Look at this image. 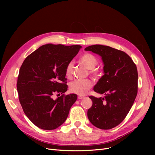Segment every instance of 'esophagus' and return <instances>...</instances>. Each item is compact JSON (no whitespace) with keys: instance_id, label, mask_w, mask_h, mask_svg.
<instances>
[{"instance_id":"obj_1","label":"esophagus","mask_w":155,"mask_h":155,"mask_svg":"<svg viewBox=\"0 0 155 155\" xmlns=\"http://www.w3.org/2000/svg\"><path fill=\"white\" fill-rule=\"evenodd\" d=\"M85 97L84 96H82V95H78V99H84Z\"/></svg>"}]
</instances>
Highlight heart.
<instances>
[{
	"label": "heart",
	"mask_w": 155,
	"mask_h": 155,
	"mask_svg": "<svg viewBox=\"0 0 155 155\" xmlns=\"http://www.w3.org/2000/svg\"><path fill=\"white\" fill-rule=\"evenodd\" d=\"M79 61L84 66L89 70L90 75L95 79H99L102 75V71L95 68L98 64V60L96 57L91 54L86 53L80 56L79 58ZM73 64L72 62H69L64 70V74L68 78H71L73 74ZM92 87V82L91 80H75L72 82L70 85V90L72 93L77 95H82L87 93Z\"/></svg>",
	"instance_id": "b5f03b06"
}]
</instances>
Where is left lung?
<instances>
[{
  "label": "left lung",
  "instance_id": "8db88e82",
  "mask_svg": "<svg viewBox=\"0 0 155 155\" xmlns=\"http://www.w3.org/2000/svg\"><path fill=\"white\" fill-rule=\"evenodd\" d=\"M85 50L99 54L104 64V75L94 91L105 96H89L92 105L87 116L95 127L110 129L123 121L135 101L138 87L136 65L125 52L110 46L95 45Z\"/></svg>",
  "mask_w": 155,
  "mask_h": 155
}]
</instances>
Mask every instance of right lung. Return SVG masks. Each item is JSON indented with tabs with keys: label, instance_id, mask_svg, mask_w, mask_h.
I'll list each match as a JSON object with an SVG mask.
<instances>
[{
	"label": "right lung",
	"instance_id": "add662e5",
	"mask_svg": "<svg viewBox=\"0 0 155 155\" xmlns=\"http://www.w3.org/2000/svg\"><path fill=\"white\" fill-rule=\"evenodd\" d=\"M81 47L46 44L23 61L17 82L19 100L24 112L37 127L53 130L66 120L77 95H64L68 88L64 70ZM55 94L59 97L56 99Z\"/></svg>",
	"mask_w": 155,
	"mask_h": 155
}]
</instances>
